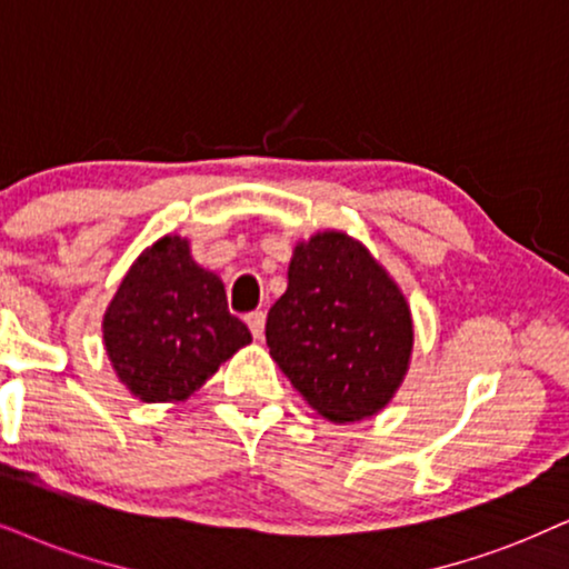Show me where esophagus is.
<instances>
[{"label": "esophagus", "mask_w": 569, "mask_h": 569, "mask_svg": "<svg viewBox=\"0 0 569 569\" xmlns=\"http://www.w3.org/2000/svg\"><path fill=\"white\" fill-rule=\"evenodd\" d=\"M247 326H249V330H251V336L262 338V333H264V312H251V315H247Z\"/></svg>", "instance_id": "esophagus-1"}]
</instances>
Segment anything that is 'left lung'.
I'll list each match as a JSON object with an SVG mask.
<instances>
[{
    "instance_id": "8db88e82",
    "label": "left lung",
    "mask_w": 569,
    "mask_h": 569,
    "mask_svg": "<svg viewBox=\"0 0 569 569\" xmlns=\"http://www.w3.org/2000/svg\"><path fill=\"white\" fill-rule=\"evenodd\" d=\"M270 357L322 417L355 422L391 401L412 351L401 291L370 251L328 231L299 243L268 312Z\"/></svg>"
}]
</instances>
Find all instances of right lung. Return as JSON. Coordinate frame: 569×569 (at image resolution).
Segmentation results:
<instances>
[{
  "mask_svg": "<svg viewBox=\"0 0 569 569\" xmlns=\"http://www.w3.org/2000/svg\"><path fill=\"white\" fill-rule=\"evenodd\" d=\"M249 341V328L228 312L222 280L199 268L178 236L143 251L104 315L112 368L141 401L186 399Z\"/></svg>",
  "mask_w": 569,
  "mask_h": 569,
  "instance_id": "obj_1",
  "label": "right lung"
}]
</instances>
